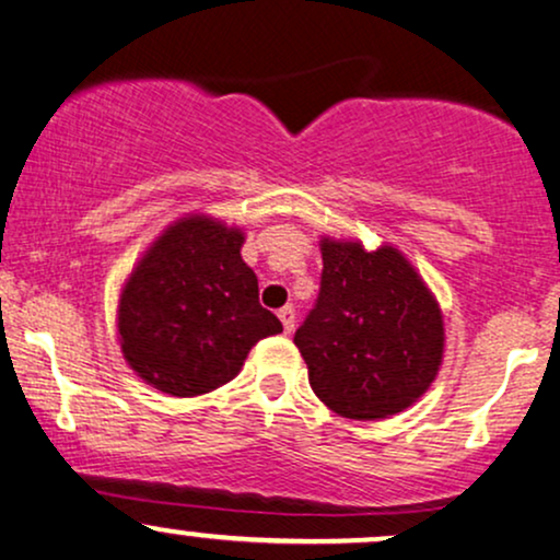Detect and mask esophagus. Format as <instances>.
<instances>
[{
  "mask_svg": "<svg viewBox=\"0 0 560 560\" xmlns=\"http://www.w3.org/2000/svg\"><path fill=\"white\" fill-rule=\"evenodd\" d=\"M278 317L282 322V330L291 335L295 330V308L293 306H282L278 312Z\"/></svg>",
  "mask_w": 560,
  "mask_h": 560,
  "instance_id": "1",
  "label": "esophagus"
}]
</instances>
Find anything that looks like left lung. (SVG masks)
I'll return each instance as SVG.
<instances>
[{
    "mask_svg": "<svg viewBox=\"0 0 560 560\" xmlns=\"http://www.w3.org/2000/svg\"><path fill=\"white\" fill-rule=\"evenodd\" d=\"M293 343L322 404L370 422L404 411L435 380L443 317L396 248L325 238L317 304Z\"/></svg>",
    "mask_w": 560,
    "mask_h": 560,
    "instance_id": "8db88e82",
    "label": "left lung"
}]
</instances>
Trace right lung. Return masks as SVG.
Listing matches in <instances>:
<instances>
[{
	"label": "right lung",
	"mask_w": 560,
	"mask_h": 560,
	"mask_svg": "<svg viewBox=\"0 0 560 560\" xmlns=\"http://www.w3.org/2000/svg\"><path fill=\"white\" fill-rule=\"evenodd\" d=\"M243 233L209 217L175 222L130 275L117 330L125 361L156 390L201 396L230 383L280 319L259 304Z\"/></svg>",
	"instance_id": "obj_1"
}]
</instances>
